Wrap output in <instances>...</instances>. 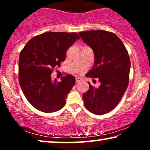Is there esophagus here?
I'll return each mask as SVG.
<instances>
[{"label":"esophagus","mask_w":150,"mask_h":150,"mask_svg":"<svg viewBox=\"0 0 150 150\" xmlns=\"http://www.w3.org/2000/svg\"><path fill=\"white\" fill-rule=\"evenodd\" d=\"M82 81V79H81V77H77L75 78V81H76V83H79V82H80V81Z\"/></svg>","instance_id":"obj_1"}]
</instances>
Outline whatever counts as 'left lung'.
I'll list each match as a JSON object with an SVG mask.
<instances>
[{
  "mask_svg": "<svg viewBox=\"0 0 150 150\" xmlns=\"http://www.w3.org/2000/svg\"><path fill=\"white\" fill-rule=\"evenodd\" d=\"M81 38L93 50L95 65L88 73L98 79L100 85L83 93L85 108L95 115H102L113 110L127 88L130 59L121 40L114 33L105 30L79 32Z\"/></svg>",
  "mask_w": 150,
  "mask_h": 150,
  "instance_id": "left-lung-1",
  "label": "left lung"
}]
</instances>
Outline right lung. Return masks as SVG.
I'll return each mask as SVG.
<instances>
[{"mask_svg":"<svg viewBox=\"0 0 150 150\" xmlns=\"http://www.w3.org/2000/svg\"><path fill=\"white\" fill-rule=\"evenodd\" d=\"M77 33L49 32L30 40L19 57V83L28 101L35 108L50 113L64 106L75 78L67 75L52 79V68L65 61L66 51L77 40Z\"/></svg>","mask_w":150,"mask_h":150,"instance_id":"right-lung-1","label":"right lung"}]
</instances>
